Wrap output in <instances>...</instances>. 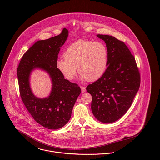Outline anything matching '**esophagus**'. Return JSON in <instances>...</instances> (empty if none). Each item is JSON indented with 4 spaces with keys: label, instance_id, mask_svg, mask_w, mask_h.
Segmentation results:
<instances>
[{
    "label": "esophagus",
    "instance_id": "obj_1",
    "mask_svg": "<svg viewBox=\"0 0 160 160\" xmlns=\"http://www.w3.org/2000/svg\"><path fill=\"white\" fill-rule=\"evenodd\" d=\"M81 89L82 93H83V92H84L86 91V88H85V87L81 86Z\"/></svg>",
    "mask_w": 160,
    "mask_h": 160
}]
</instances>
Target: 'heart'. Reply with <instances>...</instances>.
Listing matches in <instances>:
<instances>
[{
	"label": "heart",
	"instance_id": "b5f03b06",
	"mask_svg": "<svg viewBox=\"0 0 160 160\" xmlns=\"http://www.w3.org/2000/svg\"><path fill=\"white\" fill-rule=\"evenodd\" d=\"M65 58H58L56 67L68 80H72L78 69L83 79L94 81L100 78L108 64V50L101 42L79 40L71 44L64 53Z\"/></svg>",
	"mask_w": 160,
	"mask_h": 160
}]
</instances>
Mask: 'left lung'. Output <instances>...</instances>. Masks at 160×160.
I'll return each instance as SVG.
<instances>
[{
	"label": "left lung",
	"mask_w": 160,
	"mask_h": 160,
	"mask_svg": "<svg viewBox=\"0 0 160 160\" xmlns=\"http://www.w3.org/2000/svg\"><path fill=\"white\" fill-rule=\"evenodd\" d=\"M97 36L106 44L107 68L86 90L92 97L91 110L95 118L103 123H112L131 106L140 87V73L134 57L123 42L109 35Z\"/></svg>",
	"instance_id": "left-lung-1"
}]
</instances>
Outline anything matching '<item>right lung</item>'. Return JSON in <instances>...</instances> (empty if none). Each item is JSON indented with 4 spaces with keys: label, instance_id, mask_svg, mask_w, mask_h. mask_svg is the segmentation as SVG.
Listing matches in <instances>:
<instances>
[{
    "label": "right lung",
    "instance_id": "1",
    "mask_svg": "<svg viewBox=\"0 0 160 160\" xmlns=\"http://www.w3.org/2000/svg\"><path fill=\"white\" fill-rule=\"evenodd\" d=\"M68 31L46 40L38 41L23 55L17 68L20 93L23 102L34 119L49 129H58L69 120L74 105L81 92L78 84L65 79L56 62L60 48L67 41ZM36 68L46 71L52 81L50 95L37 98L30 86V76Z\"/></svg>",
    "mask_w": 160,
    "mask_h": 160
}]
</instances>
